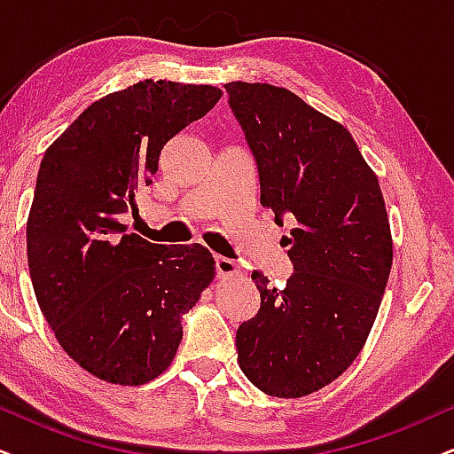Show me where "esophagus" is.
<instances>
[{
    "mask_svg": "<svg viewBox=\"0 0 454 454\" xmlns=\"http://www.w3.org/2000/svg\"><path fill=\"white\" fill-rule=\"evenodd\" d=\"M215 270H217V277L226 278V277H243V270L239 268V263L231 260V257H223L217 255L215 257Z\"/></svg>",
    "mask_w": 454,
    "mask_h": 454,
    "instance_id": "esophagus-1",
    "label": "esophagus"
}]
</instances>
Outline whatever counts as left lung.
Listing matches in <instances>:
<instances>
[{
    "instance_id": "left-lung-1",
    "label": "left lung",
    "mask_w": 454,
    "mask_h": 454,
    "mask_svg": "<svg viewBox=\"0 0 454 454\" xmlns=\"http://www.w3.org/2000/svg\"><path fill=\"white\" fill-rule=\"evenodd\" d=\"M257 160L262 205L295 223L283 289L254 270L262 306L237 331L239 366L263 394L301 398L363 349L380 312L392 232L380 180L341 123L270 83L223 85Z\"/></svg>"
}]
</instances>
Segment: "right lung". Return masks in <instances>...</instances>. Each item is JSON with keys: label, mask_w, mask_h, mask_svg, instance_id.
Masks as SVG:
<instances>
[{"label": "right lung", "mask_w": 454, "mask_h": 454, "mask_svg": "<svg viewBox=\"0 0 454 454\" xmlns=\"http://www.w3.org/2000/svg\"><path fill=\"white\" fill-rule=\"evenodd\" d=\"M222 90L146 82L113 91L51 142L27 222L33 289L62 349L102 381L142 386L174 360L186 314L215 277L203 245L128 232L159 154Z\"/></svg>", "instance_id": "1"}]
</instances>
